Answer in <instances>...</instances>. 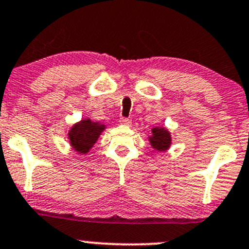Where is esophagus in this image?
I'll return each instance as SVG.
<instances>
[{
  "instance_id": "34e87169",
  "label": "esophagus",
  "mask_w": 249,
  "mask_h": 249,
  "mask_svg": "<svg viewBox=\"0 0 249 249\" xmlns=\"http://www.w3.org/2000/svg\"><path fill=\"white\" fill-rule=\"evenodd\" d=\"M119 123L122 125H125V126H130V125L132 124V120H131L130 118H120Z\"/></svg>"
}]
</instances>
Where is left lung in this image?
I'll list each match as a JSON object with an SVG mask.
<instances>
[{"label": "left lung", "instance_id": "8db88e82", "mask_svg": "<svg viewBox=\"0 0 249 249\" xmlns=\"http://www.w3.org/2000/svg\"><path fill=\"white\" fill-rule=\"evenodd\" d=\"M147 139H149V143L152 146V149L160 152H164L170 149L171 144H173V137H171L170 131L163 126L152 127L151 135L147 136Z\"/></svg>", "mask_w": 249, "mask_h": 249}]
</instances>
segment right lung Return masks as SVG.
Returning <instances> with one entry per match:
<instances>
[{
	"label": "right lung",
	"mask_w": 249,
	"mask_h": 249,
	"mask_svg": "<svg viewBox=\"0 0 249 249\" xmlns=\"http://www.w3.org/2000/svg\"><path fill=\"white\" fill-rule=\"evenodd\" d=\"M106 126L99 122L84 118L74 123L68 130V143L79 155L89 154Z\"/></svg>",
	"instance_id": "1"
}]
</instances>
